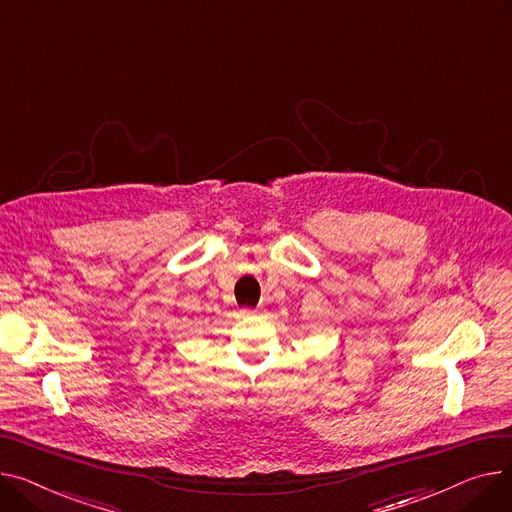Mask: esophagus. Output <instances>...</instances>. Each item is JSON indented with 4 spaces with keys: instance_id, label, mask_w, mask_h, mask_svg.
Returning a JSON list of instances; mask_svg holds the SVG:
<instances>
[{
    "instance_id": "1",
    "label": "esophagus",
    "mask_w": 512,
    "mask_h": 512,
    "mask_svg": "<svg viewBox=\"0 0 512 512\" xmlns=\"http://www.w3.org/2000/svg\"><path fill=\"white\" fill-rule=\"evenodd\" d=\"M255 311L253 309H242V315H253Z\"/></svg>"
}]
</instances>
